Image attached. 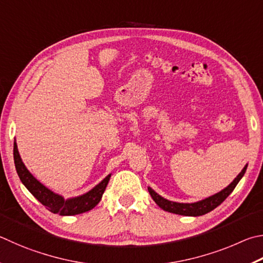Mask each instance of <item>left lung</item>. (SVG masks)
I'll return each mask as SVG.
<instances>
[{
  "instance_id": "8db88e82",
  "label": "left lung",
  "mask_w": 263,
  "mask_h": 263,
  "mask_svg": "<svg viewBox=\"0 0 263 263\" xmlns=\"http://www.w3.org/2000/svg\"><path fill=\"white\" fill-rule=\"evenodd\" d=\"M246 169H247V164L244 166V169L240 171L239 175H238L226 189H223L222 191H219V192L215 193L206 199L200 200V201H197V202L184 203V202L171 201V200L161 197L160 194H157L154 190L149 187V186H148V192H149L151 197L156 202L157 206L165 212L183 215V216H201V215L212 212L213 209L219 206V204H221L224 200L231 194V192L235 190L237 184L239 183V180L242 178V176L245 175Z\"/></svg>"
}]
</instances>
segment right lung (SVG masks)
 <instances>
[{
	"label": "right lung",
	"mask_w": 263,
	"mask_h": 263,
	"mask_svg": "<svg viewBox=\"0 0 263 263\" xmlns=\"http://www.w3.org/2000/svg\"><path fill=\"white\" fill-rule=\"evenodd\" d=\"M13 160H15V166L19 179H21L24 186L49 212L60 214L62 216H72V215H78L93 209L101 200L104 190L108 185V181L111 177V174H109L106 178L100 181L98 185H95L88 192L78 195V197L65 199L63 195L52 192L51 190L40 183L28 171L26 165L24 164L21 155H19L16 140L13 142Z\"/></svg>",
	"instance_id": "add662e5"
}]
</instances>
